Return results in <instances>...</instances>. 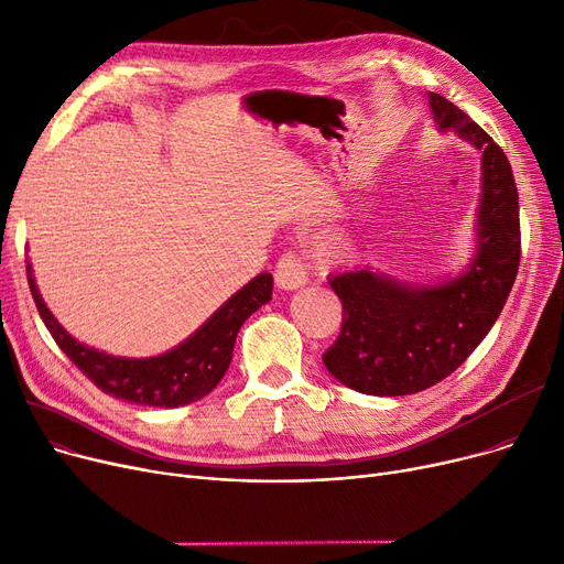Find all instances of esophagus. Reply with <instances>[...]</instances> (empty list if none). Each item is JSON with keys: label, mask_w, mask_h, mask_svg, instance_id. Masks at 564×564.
Segmentation results:
<instances>
[{"label": "esophagus", "mask_w": 564, "mask_h": 564, "mask_svg": "<svg viewBox=\"0 0 564 564\" xmlns=\"http://www.w3.org/2000/svg\"><path fill=\"white\" fill-rule=\"evenodd\" d=\"M306 262L297 251H285L274 267V281L283 290L302 288L306 283Z\"/></svg>", "instance_id": "esophagus-1"}]
</instances>
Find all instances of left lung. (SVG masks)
I'll use <instances>...</instances> for the list:
<instances>
[{"instance_id":"left-lung-1","label":"left lung","mask_w":564,"mask_h":564,"mask_svg":"<svg viewBox=\"0 0 564 564\" xmlns=\"http://www.w3.org/2000/svg\"><path fill=\"white\" fill-rule=\"evenodd\" d=\"M441 130L482 151L478 256L462 276L411 288L368 267L329 279L343 304L336 343L324 366L366 395H409L455 372L494 327L521 260L519 192L502 148L451 100L430 96Z\"/></svg>"}]
</instances>
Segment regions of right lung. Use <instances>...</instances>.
I'll use <instances>...</instances> for the list:
<instances>
[{"instance_id": "right-lung-1", "label": "right lung", "mask_w": 564, "mask_h": 564, "mask_svg": "<svg viewBox=\"0 0 564 564\" xmlns=\"http://www.w3.org/2000/svg\"><path fill=\"white\" fill-rule=\"evenodd\" d=\"M26 279L54 343L102 393L132 404L166 409L196 402L217 387L232 359L237 332L253 311L272 300L274 285L272 274H260L232 294L183 345L153 359H123L77 343L47 311L29 267Z\"/></svg>"}]
</instances>
